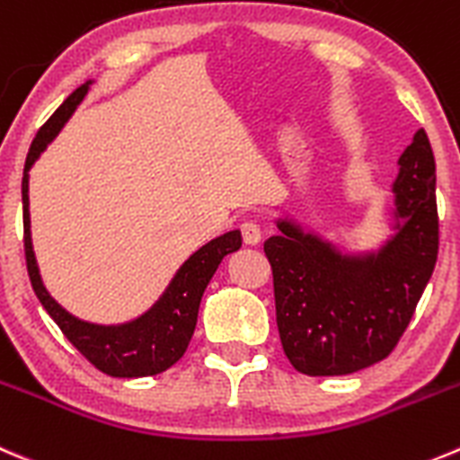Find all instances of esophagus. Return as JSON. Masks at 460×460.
Wrapping results in <instances>:
<instances>
[{"instance_id": "obj_1", "label": "esophagus", "mask_w": 460, "mask_h": 460, "mask_svg": "<svg viewBox=\"0 0 460 460\" xmlns=\"http://www.w3.org/2000/svg\"><path fill=\"white\" fill-rule=\"evenodd\" d=\"M240 234H243L244 244H249V247H256L262 240L261 225H256V222H244V225L240 226Z\"/></svg>"}]
</instances>
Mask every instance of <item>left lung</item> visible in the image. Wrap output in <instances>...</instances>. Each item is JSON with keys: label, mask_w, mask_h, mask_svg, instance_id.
<instances>
[{"label": "left lung", "mask_w": 460, "mask_h": 460, "mask_svg": "<svg viewBox=\"0 0 460 460\" xmlns=\"http://www.w3.org/2000/svg\"><path fill=\"white\" fill-rule=\"evenodd\" d=\"M391 234L349 252L298 220L276 217L265 240L274 271L276 325L289 364L305 376H349L395 349L438 256L436 162L425 130L413 135L391 184Z\"/></svg>", "instance_id": "obj_1"}]
</instances>
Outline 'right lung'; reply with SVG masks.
I'll return each mask as SVG.
<instances>
[{"mask_svg": "<svg viewBox=\"0 0 460 460\" xmlns=\"http://www.w3.org/2000/svg\"><path fill=\"white\" fill-rule=\"evenodd\" d=\"M93 80L80 84L75 92L65 98L60 107L53 111V117L40 128L38 137L31 144L24 164V177H22V207H24V253L26 270H29L31 285L35 296L40 298L44 310L49 312L58 328L65 337L74 343L75 349L98 368L111 377H148L168 371L172 364L184 358L189 341L198 323V310L202 294L208 280L216 274L217 265L225 256L238 252L243 247V235L238 229L226 231L217 235L211 243L202 244L195 253H190L162 296L135 319L126 323H92L83 321L66 312L56 298L44 288L40 276L38 258L33 252V238H31V211H29V172L47 146L60 135L65 123L69 121L75 107L87 96Z\"/></svg>", "mask_w": 460, "mask_h": 460, "instance_id": "1", "label": "right lung"}]
</instances>
